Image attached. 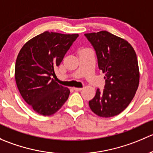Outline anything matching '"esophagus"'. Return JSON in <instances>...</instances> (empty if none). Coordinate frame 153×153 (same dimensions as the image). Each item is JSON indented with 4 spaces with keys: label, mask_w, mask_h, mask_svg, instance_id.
<instances>
[{
    "label": "esophagus",
    "mask_w": 153,
    "mask_h": 153,
    "mask_svg": "<svg viewBox=\"0 0 153 153\" xmlns=\"http://www.w3.org/2000/svg\"><path fill=\"white\" fill-rule=\"evenodd\" d=\"M74 91H82V88H74Z\"/></svg>",
    "instance_id": "34e87169"
}]
</instances>
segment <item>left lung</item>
I'll return each mask as SVG.
<instances>
[{"label":"left lung","mask_w":153,"mask_h":153,"mask_svg":"<svg viewBox=\"0 0 153 153\" xmlns=\"http://www.w3.org/2000/svg\"><path fill=\"white\" fill-rule=\"evenodd\" d=\"M97 53L99 68L105 74V89L89 101L100 117H113L131 102L139 84L136 53L127 40L107 31L85 34Z\"/></svg>","instance_id":"1"}]
</instances>
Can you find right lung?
<instances>
[{"label":"right lung","mask_w":153,"mask_h":153,"mask_svg":"<svg viewBox=\"0 0 153 153\" xmlns=\"http://www.w3.org/2000/svg\"><path fill=\"white\" fill-rule=\"evenodd\" d=\"M79 37L45 31L20 49L15 63L17 86L25 102L36 113L51 116L59 111L70 94L68 88L54 81V69Z\"/></svg>","instance_id":"right-lung-1"}]
</instances>
